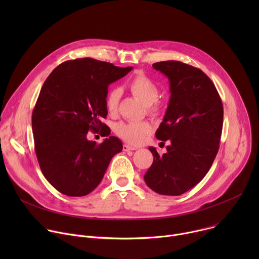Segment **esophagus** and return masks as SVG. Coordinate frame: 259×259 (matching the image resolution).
<instances>
[{
    "label": "esophagus",
    "mask_w": 259,
    "mask_h": 259,
    "mask_svg": "<svg viewBox=\"0 0 259 259\" xmlns=\"http://www.w3.org/2000/svg\"><path fill=\"white\" fill-rule=\"evenodd\" d=\"M135 150H137V149H136V147H134V146H130L128 144H124L123 145V151L124 152H130V151H135Z\"/></svg>",
    "instance_id": "1"
}]
</instances>
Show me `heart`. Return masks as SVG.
Instances as JSON below:
<instances>
[{"label":"heart","instance_id":"heart-1","mask_svg":"<svg viewBox=\"0 0 259 259\" xmlns=\"http://www.w3.org/2000/svg\"><path fill=\"white\" fill-rule=\"evenodd\" d=\"M130 92L141 100L145 105L147 113L151 116H158L161 112V105L157 101L160 89L156 82L144 73H137L127 83ZM121 91L118 88L108 90L105 96V106L109 114H116L118 110ZM152 125L146 121L140 122H121L116 126V133L126 142L131 144H139L143 141L145 135L151 133Z\"/></svg>","mask_w":259,"mask_h":259}]
</instances>
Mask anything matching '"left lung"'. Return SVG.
<instances>
[{
    "label": "left lung",
    "mask_w": 259,
    "mask_h": 259,
    "mask_svg": "<svg viewBox=\"0 0 259 259\" xmlns=\"http://www.w3.org/2000/svg\"><path fill=\"white\" fill-rule=\"evenodd\" d=\"M153 67L167 76L170 100L156 137L170 141L167 153L150 151L154 162L144 175L147 187L165 196H179L207 174L219 150L224 106L210 78L200 68L176 60Z\"/></svg>",
    "instance_id": "left-lung-1"
}]
</instances>
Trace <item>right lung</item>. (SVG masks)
Here are the masks:
<instances>
[{
	"label": "right lung",
	"mask_w": 259,
	"mask_h": 259,
	"mask_svg": "<svg viewBox=\"0 0 259 259\" xmlns=\"http://www.w3.org/2000/svg\"><path fill=\"white\" fill-rule=\"evenodd\" d=\"M132 68L78 58L62 62L46 79L32 110L34 151L45 178L61 194H90L110 160L123 150L115 136L96 143L87 139V133L109 135V128L101 122L107 116L108 85Z\"/></svg>",
	"instance_id": "1"
}]
</instances>
